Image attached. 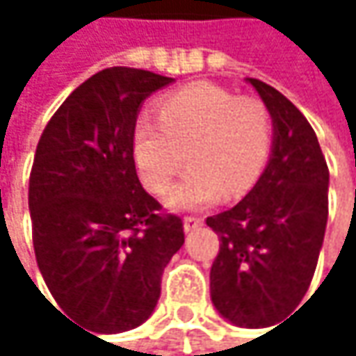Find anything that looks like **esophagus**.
<instances>
[{
  "label": "esophagus",
  "mask_w": 356,
  "mask_h": 356,
  "mask_svg": "<svg viewBox=\"0 0 356 356\" xmlns=\"http://www.w3.org/2000/svg\"><path fill=\"white\" fill-rule=\"evenodd\" d=\"M204 222H202V218H193V216H187L185 220H183V229H185V233H191V231H195V229H200Z\"/></svg>",
  "instance_id": "34e87169"
}]
</instances>
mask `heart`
Segmentation results:
<instances>
[{
  "label": "heart",
  "instance_id": "obj_1",
  "mask_svg": "<svg viewBox=\"0 0 356 356\" xmlns=\"http://www.w3.org/2000/svg\"><path fill=\"white\" fill-rule=\"evenodd\" d=\"M272 115L255 97L216 84H191L165 97L159 121L140 117L131 150L144 185L165 193L183 165L189 169L167 195L175 212L202 210L220 193L239 195L261 175L272 148Z\"/></svg>",
  "mask_w": 356,
  "mask_h": 356
}]
</instances>
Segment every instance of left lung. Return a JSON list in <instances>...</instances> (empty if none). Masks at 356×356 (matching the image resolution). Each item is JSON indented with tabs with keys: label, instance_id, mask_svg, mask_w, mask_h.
Listing matches in <instances>:
<instances>
[{
	"label": "left lung",
	"instance_id": "8db88e82",
	"mask_svg": "<svg viewBox=\"0 0 356 356\" xmlns=\"http://www.w3.org/2000/svg\"><path fill=\"white\" fill-rule=\"evenodd\" d=\"M272 115V150L248 195L206 225L220 237L210 299L227 321L266 327L305 297L327 222L330 173L303 113L261 80L245 78Z\"/></svg>",
	"mask_w": 356,
	"mask_h": 356
}]
</instances>
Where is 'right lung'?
Wrapping results in <instances>:
<instances>
[{
	"label": "right lung",
	"instance_id": "obj_1",
	"mask_svg": "<svg viewBox=\"0 0 356 356\" xmlns=\"http://www.w3.org/2000/svg\"><path fill=\"white\" fill-rule=\"evenodd\" d=\"M171 82L107 67L63 101L36 146L29 210L38 270L59 307L101 334L152 316L185 241L181 218L159 214L142 187L131 150L142 103Z\"/></svg>",
	"mask_w": 356,
	"mask_h": 356
}]
</instances>
